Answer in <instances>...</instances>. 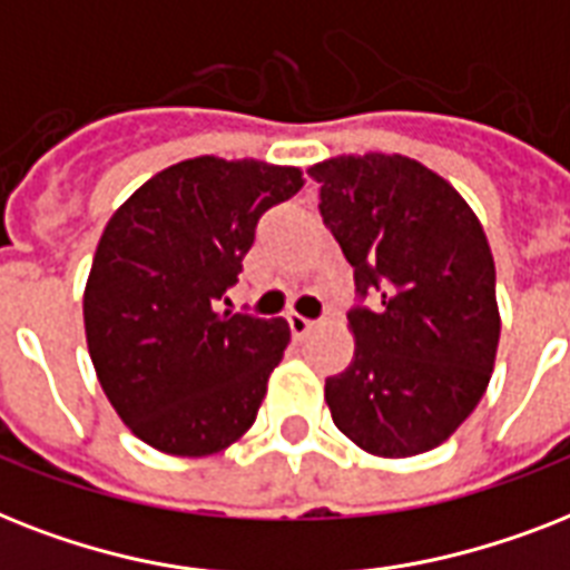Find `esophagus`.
I'll return each mask as SVG.
<instances>
[{"mask_svg":"<svg viewBox=\"0 0 570 570\" xmlns=\"http://www.w3.org/2000/svg\"><path fill=\"white\" fill-rule=\"evenodd\" d=\"M288 326L294 338H306L308 332L314 330V321H308L303 314H288Z\"/></svg>","mask_w":570,"mask_h":570,"instance_id":"1","label":"esophagus"}]
</instances>
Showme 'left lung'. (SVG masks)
Returning <instances> with one entry per match:
<instances>
[{"instance_id": "left-lung-1", "label": "left lung", "mask_w": 570, "mask_h": 570, "mask_svg": "<svg viewBox=\"0 0 570 570\" xmlns=\"http://www.w3.org/2000/svg\"><path fill=\"white\" fill-rule=\"evenodd\" d=\"M308 176L358 294L347 312L356 356L326 380L332 421L373 456L426 453L476 409L498 356L485 232L456 188L414 158L338 156Z\"/></svg>"}]
</instances>
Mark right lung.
Masks as SVG:
<instances>
[{
  "mask_svg": "<svg viewBox=\"0 0 570 570\" xmlns=\"http://www.w3.org/2000/svg\"><path fill=\"white\" fill-rule=\"evenodd\" d=\"M303 181L297 167L188 158L105 226L85 288L88 350L105 397L149 448L212 456L256 423L291 330L220 306L262 214Z\"/></svg>",
  "mask_w": 570,
  "mask_h": 570,
  "instance_id": "add662e5",
  "label": "right lung"
}]
</instances>
